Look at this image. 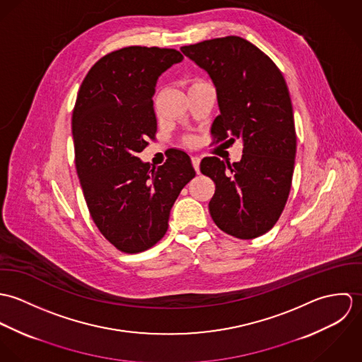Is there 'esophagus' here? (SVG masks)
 <instances>
[{"label": "esophagus", "instance_id": "esophagus-1", "mask_svg": "<svg viewBox=\"0 0 362 362\" xmlns=\"http://www.w3.org/2000/svg\"><path fill=\"white\" fill-rule=\"evenodd\" d=\"M191 160H192V165H194V168L197 170V173H199V164H201V158H199L198 156H192V157H191Z\"/></svg>", "mask_w": 362, "mask_h": 362}]
</instances>
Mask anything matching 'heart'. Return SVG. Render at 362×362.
<instances>
[{"label":"heart","mask_w":362,"mask_h":362,"mask_svg":"<svg viewBox=\"0 0 362 362\" xmlns=\"http://www.w3.org/2000/svg\"><path fill=\"white\" fill-rule=\"evenodd\" d=\"M195 83H197V82H195ZM192 85H194V83H192Z\"/></svg>","instance_id":"heart-1"}]
</instances>
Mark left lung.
Here are the masks:
<instances>
[{
  "mask_svg": "<svg viewBox=\"0 0 362 362\" xmlns=\"http://www.w3.org/2000/svg\"><path fill=\"white\" fill-rule=\"evenodd\" d=\"M181 52L210 76L220 115L218 141L240 139L243 157H205L201 171L216 184L209 211L224 233L251 240L267 233L286 206L294 173L297 135L287 83L257 46L227 36L184 46ZM227 141V142H228Z\"/></svg>",
  "mask_w": 362,
  "mask_h": 362,
  "instance_id": "left-lung-1",
  "label": "left lung"
}]
</instances>
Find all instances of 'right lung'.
Here are the masks:
<instances>
[{
    "instance_id": "right-lung-1",
    "label": "right lung",
    "mask_w": 362,
    "mask_h": 362,
    "mask_svg": "<svg viewBox=\"0 0 362 362\" xmlns=\"http://www.w3.org/2000/svg\"><path fill=\"white\" fill-rule=\"evenodd\" d=\"M182 59L174 49L110 52L90 68L76 98L72 138L83 197L100 233L127 254L146 251L164 237L171 207L195 177L182 151L156 170L138 157L157 129V79Z\"/></svg>"
}]
</instances>
